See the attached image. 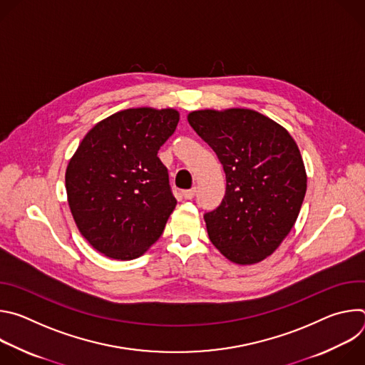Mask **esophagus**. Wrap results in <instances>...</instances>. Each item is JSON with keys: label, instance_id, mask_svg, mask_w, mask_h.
Returning a JSON list of instances; mask_svg holds the SVG:
<instances>
[{"label": "esophagus", "instance_id": "34e87169", "mask_svg": "<svg viewBox=\"0 0 365 365\" xmlns=\"http://www.w3.org/2000/svg\"><path fill=\"white\" fill-rule=\"evenodd\" d=\"M195 192H196V189H195V187L187 189V190H183V196H185V199H193Z\"/></svg>", "mask_w": 365, "mask_h": 365}]
</instances>
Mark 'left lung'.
I'll return each instance as SVG.
<instances>
[{
    "label": "left lung",
    "instance_id": "1",
    "mask_svg": "<svg viewBox=\"0 0 365 365\" xmlns=\"http://www.w3.org/2000/svg\"><path fill=\"white\" fill-rule=\"evenodd\" d=\"M212 147L227 178L217 210L203 215L212 244L235 264L272 255L293 228L306 193L296 141L276 121L252 110H200L187 115Z\"/></svg>",
    "mask_w": 365,
    "mask_h": 365
}]
</instances>
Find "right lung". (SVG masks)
I'll return each instance as SVG.
<instances>
[{"mask_svg": "<svg viewBox=\"0 0 365 365\" xmlns=\"http://www.w3.org/2000/svg\"><path fill=\"white\" fill-rule=\"evenodd\" d=\"M178 123L173 108L124 110L89 130L72 155L68 203L101 254L133 259L160 238L178 202L158 153Z\"/></svg>", "mask_w": 365, "mask_h": 365, "instance_id": "add662e5", "label": "right lung"}]
</instances>
